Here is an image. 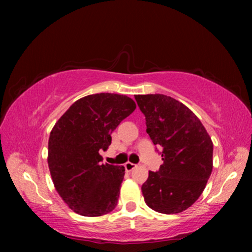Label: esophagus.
<instances>
[{
  "label": "esophagus",
  "mask_w": 252,
  "mask_h": 252,
  "mask_svg": "<svg viewBox=\"0 0 252 252\" xmlns=\"http://www.w3.org/2000/svg\"><path fill=\"white\" fill-rule=\"evenodd\" d=\"M125 168H126V171L130 172V171H132V170L135 168V164L134 163H131V162H126V163L125 164Z\"/></svg>",
  "instance_id": "esophagus-1"
}]
</instances>
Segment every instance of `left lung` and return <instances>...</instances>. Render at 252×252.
Returning <instances> with one entry per match:
<instances>
[{
  "label": "left lung",
  "instance_id": "left-lung-1",
  "mask_svg": "<svg viewBox=\"0 0 252 252\" xmlns=\"http://www.w3.org/2000/svg\"><path fill=\"white\" fill-rule=\"evenodd\" d=\"M146 117L147 133L161 149L163 163L142 185L144 201L165 215L182 212L197 201L212 171L213 144L197 116L164 94L134 95Z\"/></svg>",
  "mask_w": 252,
  "mask_h": 252
}]
</instances>
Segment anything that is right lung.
<instances>
[{"label": "right lung", "instance_id": "right-lung-1", "mask_svg": "<svg viewBox=\"0 0 252 252\" xmlns=\"http://www.w3.org/2000/svg\"><path fill=\"white\" fill-rule=\"evenodd\" d=\"M135 109L126 95L97 93L75 101L55 123L48 163L55 189L78 215L99 217L117 207L125 167L102 163L111 133Z\"/></svg>", "mask_w": 252, "mask_h": 252}]
</instances>
